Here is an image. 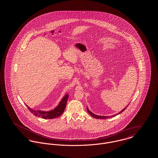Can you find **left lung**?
<instances>
[{"label": "left lung", "instance_id": "1", "mask_svg": "<svg viewBox=\"0 0 158 158\" xmlns=\"http://www.w3.org/2000/svg\"><path fill=\"white\" fill-rule=\"evenodd\" d=\"M126 108L127 107H126L124 109H123L122 111H121L120 113H118V114H115V115H114L113 116H100V115H95V114H93V113H92V112H90V111L88 110V107H87V111L88 112V113L90 114L91 116H92L93 117H94V118H97V119H106V118H108L109 117H115V115H118L119 114H120V113H122V112H123L126 109Z\"/></svg>", "mask_w": 158, "mask_h": 158}]
</instances>
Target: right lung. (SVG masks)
<instances>
[{
  "label": "right lung",
  "instance_id": "obj_1",
  "mask_svg": "<svg viewBox=\"0 0 158 158\" xmlns=\"http://www.w3.org/2000/svg\"><path fill=\"white\" fill-rule=\"evenodd\" d=\"M68 98H69V95L66 94L61 99L59 105L55 109H54L53 110H52L50 111H38V110L37 111V110L31 109L27 105V106L31 113L33 114L35 116L41 117L42 118H44V119H53L59 117L64 112L66 106V104H67Z\"/></svg>",
  "mask_w": 158,
  "mask_h": 158
}]
</instances>
